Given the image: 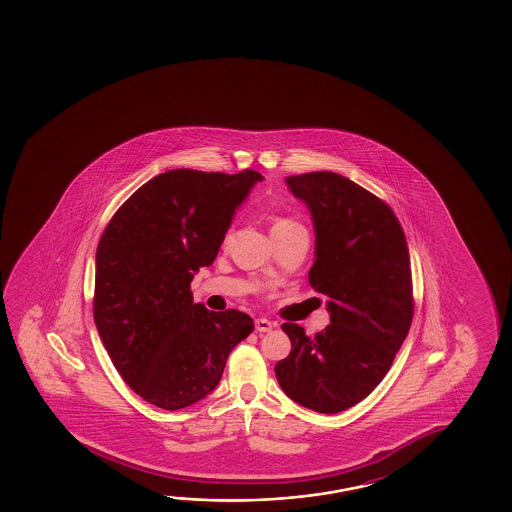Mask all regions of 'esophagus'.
I'll return each mask as SVG.
<instances>
[{
	"instance_id": "esophagus-1",
	"label": "esophagus",
	"mask_w": 512,
	"mask_h": 512,
	"mask_svg": "<svg viewBox=\"0 0 512 512\" xmlns=\"http://www.w3.org/2000/svg\"><path fill=\"white\" fill-rule=\"evenodd\" d=\"M273 327H275V323H273V321H269V319H255V328H257L259 332H269V330H273Z\"/></svg>"
}]
</instances>
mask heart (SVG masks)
<instances>
[{"label": "heart", "instance_id": "b5f03b06", "mask_svg": "<svg viewBox=\"0 0 512 512\" xmlns=\"http://www.w3.org/2000/svg\"><path fill=\"white\" fill-rule=\"evenodd\" d=\"M302 225H298L294 219L284 218V216H278L273 219V225H271V235H282L285 232H291L294 228H300Z\"/></svg>", "mask_w": 512, "mask_h": 512}]
</instances>
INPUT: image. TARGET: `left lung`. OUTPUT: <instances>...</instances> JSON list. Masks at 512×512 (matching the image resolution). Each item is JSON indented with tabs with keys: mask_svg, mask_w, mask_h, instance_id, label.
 <instances>
[{
	"mask_svg": "<svg viewBox=\"0 0 512 512\" xmlns=\"http://www.w3.org/2000/svg\"><path fill=\"white\" fill-rule=\"evenodd\" d=\"M285 184L314 221L309 284L327 296L330 325L309 337L302 327L284 323L293 348L275 375L294 402L336 414L382 382L409 334V248L391 207L350 178L314 171L287 176Z\"/></svg>",
	"mask_w": 512,
	"mask_h": 512,
	"instance_id": "8db88e82",
	"label": "left lung"
}]
</instances>
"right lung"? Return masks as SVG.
Wrapping results in <instances>:
<instances>
[{"instance_id": "add662e5", "label": "right lung", "mask_w": 512, "mask_h": 512, "mask_svg": "<svg viewBox=\"0 0 512 512\" xmlns=\"http://www.w3.org/2000/svg\"><path fill=\"white\" fill-rule=\"evenodd\" d=\"M262 175L173 169L139 187L96 250L94 323L126 384L178 411L205 398L253 319L193 303L194 273L210 266L235 209Z\"/></svg>"}]
</instances>
